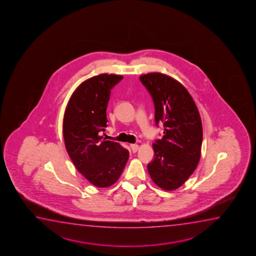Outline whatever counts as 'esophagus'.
I'll use <instances>...</instances> for the list:
<instances>
[{"label":"esophagus","instance_id":"esophagus-1","mask_svg":"<svg viewBox=\"0 0 256 256\" xmlns=\"http://www.w3.org/2000/svg\"><path fill=\"white\" fill-rule=\"evenodd\" d=\"M130 148H131V150H132V151H133L134 153H136V152L138 150L139 146H138L137 144H130Z\"/></svg>","mask_w":256,"mask_h":256}]
</instances>
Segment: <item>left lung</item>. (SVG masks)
I'll list each match as a JSON object with an SVG mask.
<instances>
[{
  "instance_id": "left-lung-1",
  "label": "left lung",
  "mask_w": 256,
  "mask_h": 256,
  "mask_svg": "<svg viewBox=\"0 0 256 256\" xmlns=\"http://www.w3.org/2000/svg\"><path fill=\"white\" fill-rule=\"evenodd\" d=\"M140 80L153 98L154 122L164 123L162 139L153 144L154 158L148 164L153 182L165 190L178 189L196 170L201 156L203 128L189 92L178 81L160 72Z\"/></svg>"
}]
</instances>
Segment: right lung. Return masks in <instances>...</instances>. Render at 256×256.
Listing matches in <instances>:
<instances>
[{
	"label": "right lung",
	"mask_w": 256,
	"mask_h": 256,
	"mask_svg": "<svg viewBox=\"0 0 256 256\" xmlns=\"http://www.w3.org/2000/svg\"><path fill=\"white\" fill-rule=\"evenodd\" d=\"M122 75L100 74L81 83L70 98L64 116V145L75 167L92 184L112 186L123 172L130 152L102 136L108 126L106 106L111 89Z\"/></svg>",
	"instance_id": "1"
}]
</instances>
